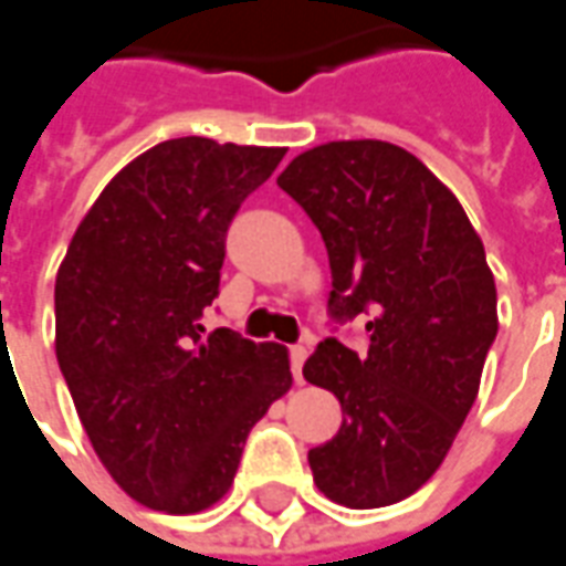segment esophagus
<instances>
[{
    "instance_id": "obj_1",
    "label": "esophagus",
    "mask_w": 566,
    "mask_h": 566,
    "mask_svg": "<svg viewBox=\"0 0 566 566\" xmlns=\"http://www.w3.org/2000/svg\"><path fill=\"white\" fill-rule=\"evenodd\" d=\"M306 354H310L306 344H294L291 347V369H294V379L297 381H303V360H306Z\"/></svg>"
}]
</instances>
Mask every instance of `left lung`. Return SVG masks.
<instances>
[{"label": "left lung", "mask_w": 566, "mask_h": 566, "mask_svg": "<svg viewBox=\"0 0 566 566\" xmlns=\"http://www.w3.org/2000/svg\"><path fill=\"white\" fill-rule=\"evenodd\" d=\"M279 187L328 250L332 332L360 319L366 342L354 350L328 335L303 363L344 413L310 470L344 507L395 504L439 470L476 400L497 335L485 250L458 197L385 140L306 149Z\"/></svg>", "instance_id": "obj_1"}]
</instances>
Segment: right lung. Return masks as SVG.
Instances as JSON below:
<instances>
[{"instance_id": "1", "label": "right lung", "mask_w": 566, "mask_h": 566, "mask_svg": "<svg viewBox=\"0 0 566 566\" xmlns=\"http://www.w3.org/2000/svg\"><path fill=\"white\" fill-rule=\"evenodd\" d=\"M284 149L166 140L122 168L55 275V357L90 444L127 495L197 514L231 489L244 441L291 388L287 350L203 335L224 238Z\"/></svg>"}]
</instances>
